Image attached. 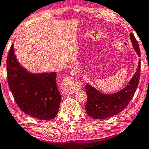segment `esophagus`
Wrapping results in <instances>:
<instances>
[{"instance_id": "obj_1", "label": "esophagus", "mask_w": 149, "mask_h": 149, "mask_svg": "<svg viewBox=\"0 0 149 149\" xmlns=\"http://www.w3.org/2000/svg\"><path fill=\"white\" fill-rule=\"evenodd\" d=\"M75 90V88L74 87V86H73L71 87V89H70V90H68V93H72V92H74Z\"/></svg>"}]
</instances>
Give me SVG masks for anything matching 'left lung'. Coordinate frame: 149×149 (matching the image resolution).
<instances>
[{"label": "left lung", "mask_w": 149, "mask_h": 149, "mask_svg": "<svg viewBox=\"0 0 149 149\" xmlns=\"http://www.w3.org/2000/svg\"><path fill=\"white\" fill-rule=\"evenodd\" d=\"M132 44L137 53L141 56V51L138 42L133 33L130 34ZM141 72V60H139L136 72L128 85L117 93L102 94L88 84L86 85L87 95L86 105L87 115L97 119H103L111 117L122 111L133 98L137 88Z\"/></svg>", "instance_id": "obj_1"}]
</instances>
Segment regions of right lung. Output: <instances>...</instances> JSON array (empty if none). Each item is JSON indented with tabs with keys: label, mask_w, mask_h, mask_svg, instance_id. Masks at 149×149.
<instances>
[{
	"label": "right lung",
	"mask_w": 149,
	"mask_h": 149,
	"mask_svg": "<svg viewBox=\"0 0 149 149\" xmlns=\"http://www.w3.org/2000/svg\"><path fill=\"white\" fill-rule=\"evenodd\" d=\"M11 45L6 59L9 88L18 107L26 114L40 120H50L57 115L61 95L56 72L30 74L18 63Z\"/></svg>",
	"instance_id": "add662e5"
}]
</instances>
